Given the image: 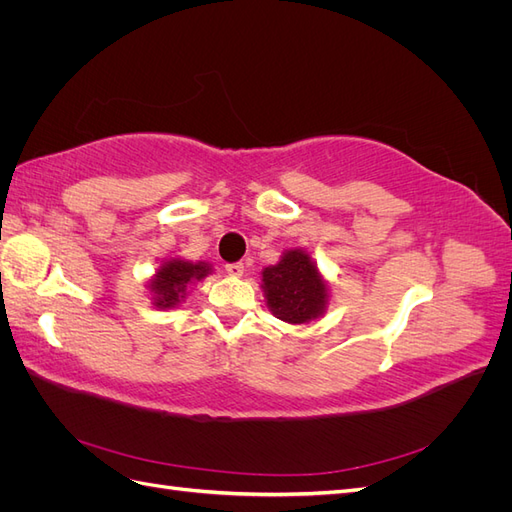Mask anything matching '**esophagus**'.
Wrapping results in <instances>:
<instances>
[{
	"label": "esophagus",
	"mask_w": 512,
	"mask_h": 512,
	"mask_svg": "<svg viewBox=\"0 0 512 512\" xmlns=\"http://www.w3.org/2000/svg\"><path fill=\"white\" fill-rule=\"evenodd\" d=\"M243 271H245L243 262H228V265H226V273L232 275V277H241Z\"/></svg>",
	"instance_id": "34e87169"
}]
</instances>
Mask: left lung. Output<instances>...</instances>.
<instances>
[{"instance_id":"obj_1","label":"left lung","mask_w":512,"mask_h":512,"mask_svg":"<svg viewBox=\"0 0 512 512\" xmlns=\"http://www.w3.org/2000/svg\"><path fill=\"white\" fill-rule=\"evenodd\" d=\"M262 288L273 316L290 324L320 316L327 305V286L301 250H290L277 265L262 271Z\"/></svg>"}]
</instances>
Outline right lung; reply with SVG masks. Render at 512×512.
<instances>
[{
    "instance_id": "obj_1",
    "label": "right lung",
    "mask_w": 512,
    "mask_h": 512,
    "mask_svg": "<svg viewBox=\"0 0 512 512\" xmlns=\"http://www.w3.org/2000/svg\"><path fill=\"white\" fill-rule=\"evenodd\" d=\"M211 269L203 262L198 265H192V262H183V260H168L164 262V267H160L156 280L151 282L153 290V305L156 307H173L179 303V299L185 294V288L192 282L203 280V277Z\"/></svg>"
}]
</instances>
